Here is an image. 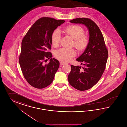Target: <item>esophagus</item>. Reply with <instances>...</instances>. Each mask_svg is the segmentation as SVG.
<instances>
[{"instance_id": "34e87169", "label": "esophagus", "mask_w": 127, "mask_h": 127, "mask_svg": "<svg viewBox=\"0 0 127 127\" xmlns=\"http://www.w3.org/2000/svg\"><path fill=\"white\" fill-rule=\"evenodd\" d=\"M60 64H61V65H65V64H66V63H64V62H62V61H61V62H60Z\"/></svg>"}]
</instances>
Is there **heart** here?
I'll return each mask as SVG.
<instances>
[{
	"label": "heart",
	"instance_id": "obj_1",
	"mask_svg": "<svg viewBox=\"0 0 127 127\" xmlns=\"http://www.w3.org/2000/svg\"><path fill=\"white\" fill-rule=\"evenodd\" d=\"M64 32L67 35L70 36L74 40L73 45L78 51L84 50L89 43V38L84 35L85 31L80 26L71 25L64 29ZM61 34L59 30L54 31L51 35L52 44L55 47H58L61 41ZM76 51L74 49H67L62 48L56 51L55 57L60 61L63 62L70 61L72 58L76 55Z\"/></svg>",
	"mask_w": 127,
	"mask_h": 127
}]
</instances>
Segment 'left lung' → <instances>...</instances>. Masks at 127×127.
<instances>
[{
    "label": "left lung",
    "instance_id": "1",
    "mask_svg": "<svg viewBox=\"0 0 127 127\" xmlns=\"http://www.w3.org/2000/svg\"><path fill=\"white\" fill-rule=\"evenodd\" d=\"M73 24H81L87 28L89 39L86 50L76 59L83 66L71 65L68 76L70 85L80 91H85L94 86L105 70L108 52L101 31L91 19L77 18L70 21Z\"/></svg>",
    "mask_w": 127,
    "mask_h": 127
}]
</instances>
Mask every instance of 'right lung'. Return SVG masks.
I'll use <instances>...</instances> for the list:
<instances>
[{"label":"right lung","instance_id":"1","mask_svg":"<svg viewBox=\"0 0 127 127\" xmlns=\"http://www.w3.org/2000/svg\"><path fill=\"white\" fill-rule=\"evenodd\" d=\"M65 22L50 17L41 18L33 24L22 40L19 59L21 68L26 81L35 88H45L54 79L60 62L52 58V54L48 51L51 49L53 32ZM50 58L48 64L42 63Z\"/></svg>","mask_w":127,"mask_h":127}]
</instances>
